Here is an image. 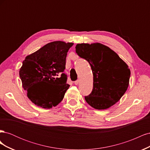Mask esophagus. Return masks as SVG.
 I'll return each mask as SVG.
<instances>
[{
    "mask_svg": "<svg viewBox=\"0 0 150 150\" xmlns=\"http://www.w3.org/2000/svg\"><path fill=\"white\" fill-rule=\"evenodd\" d=\"M79 83V80H77V81H76L75 82H74V84L76 85H78Z\"/></svg>",
    "mask_w": 150,
    "mask_h": 150,
    "instance_id": "esophagus-1",
    "label": "esophagus"
}]
</instances>
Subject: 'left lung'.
I'll use <instances>...</instances> for the list:
<instances>
[{
  "label": "left lung",
  "mask_w": 150,
  "mask_h": 150,
  "mask_svg": "<svg viewBox=\"0 0 150 150\" xmlns=\"http://www.w3.org/2000/svg\"><path fill=\"white\" fill-rule=\"evenodd\" d=\"M76 52L88 61L93 74V89L85 100L93 108L103 110L120 101L128 88V66L110 47L99 42L78 44Z\"/></svg>",
  "instance_id": "1"
}]
</instances>
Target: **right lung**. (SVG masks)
<instances>
[{
    "label": "right lung",
    "instance_id": "add662e5",
    "mask_svg": "<svg viewBox=\"0 0 150 150\" xmlns=\"http://www.w3.org/2000/svg\"><path fill=\"white\" fill-rule=\"evenodd\" d=\"M73 44L60 40L51 42L25 57L19 76L27 96L35 105L50 109L64 98L70 86L64 73L66 59Z\"/></svg>",
    "mask_w": 150,
    "mask_h": 150
}]
</instances>
